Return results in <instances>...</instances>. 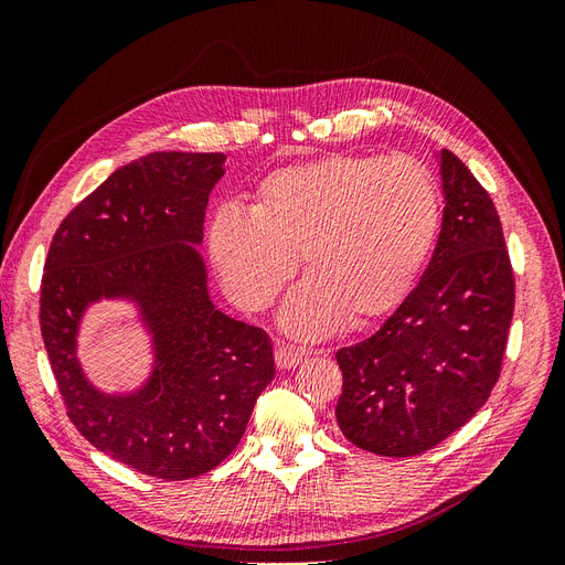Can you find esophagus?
Segmentation results:
<instances>
[{
    "label": "esophagus",
    "mask_w": 565,
    "mask_h": 565,
    "mask_svg": "<svg viewBox=\"0 0 565 565\" xmlns=\"http://www.w3.org/2000/svg\"><path fill=\"white\" fill-rule=\"evenodd\" d=\"M299 363H301V353L299 351L289 349L285 344L276 347V365H278V370H295Z\"/></svg>",
    "instance_id": "34e87169"
}]
</instances>
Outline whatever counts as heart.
I'll return each instance as SVG.
<instances>
[{
  "mask_svg": "<svg viewBox=\"0 0 565 565\" xmlns=\"http://www.w3.org/2000/svg\"><path fill=\"white\" fill-rule=\"evenodd\" d=\"M440 191L415 158L334 152L270 172L254 210L212 216L210 256L228 297L249 311L273 301L301 254L303 280L282 328L297 339L367 322L407 297L440 231Z\"/></svg>",
  "mask_w": 565,
  "mask_h": 565,
  "instance_id": "1",
  "label": "heart"
}]
</instances>
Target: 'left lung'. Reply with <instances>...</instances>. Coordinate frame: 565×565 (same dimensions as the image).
<instances>
[{
    "label": "left lung",
    "instance_id": "1",
    "mask_svg": "<svg viewBox=\"0 0 565 565\" xmlns=\"http://www.w3.org/2000/svg\"><path fill=\"white\" fill-rule=\"evenodd\" d=\"M440 179L429 268L377 332L337 351L339 429L382 457L431 450L483 407L514 316V270L488 191L450 150H440Z\"/></svg>",
    "mask_w": 565,
    "mask_h": 565
}]
</instances>
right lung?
Wrapping results in <instances>:
<instances>
[{
  "label": "right lung",
  "mask_w": 565,
  "mask_h": 565,
  "mask_svg": "<svg viewBox=\"0 0 565 565\" xmlns=\"http://www.w3.org/2000/svg\"><path fill=\"white\" fill-rule=\"evenodd\" d=\"M224 162L150 152L119 167L63 218L44 264L40 324L67 417L100 452L164 481L218 467L276 374L268 334L212 303L195 247ZM100 298L131 300L151 334L141 390L104 394L78 365V322Z\"/></svg>",
  "instance_id": "1"
}]
</instances>
